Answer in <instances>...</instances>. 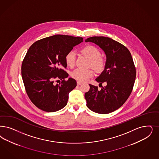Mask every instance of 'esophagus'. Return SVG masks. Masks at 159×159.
<instances>
[{
	"label": "esophagus",
	"instance_id": "34e87169",
	"mask_svg": "<svg viewBox=\"0 0 159 159\" xmlns=\"http://www.w3.org/2000/svg\"><path fill=\"white\" fill-rule=\"evenodd\" d=\"M83 83L80 82H79V81H77V85H81V84H82Z\"/></svg>",
	"mask_w": 159,
	"mask_h": 159
}]
</instances>
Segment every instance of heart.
I'll use <instances>...</instances> for the list:
<instances>
[{"label": "heart", "mask_w": 159, "mask_h": 159, "mask_svg": "<svg viewBox=\"0 0 159 159\" xmlns=\"http://www.w3.org/2000/svg\"><path fill=\"white\" fill-rule=\"evenodd\" d=\"M82 54L86 56L90 60L89 66H91L97 72H102L104 70L106 66V61L100 56L101 53L98 48L92 45H88L80 50ZM76 54L74 52H69L65 56L66 65L69 67H73L75 65ZM93 70L91 69L84 70L82 69H76L71 71V76L79 82H85L93 76Z\"/></svg>", "instance_id": "obj_1"}]
</instances>
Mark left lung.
<instances>
[{"label": "left lung", "instance_id": "1", "mask_svg": "<svg viewBox=\"0 0 159 159\" xmlns=\"http://www.w3.org/2000/svg\"><path fill=\"white\" fill-rule=\"evenodd\" d=\"M98 45L106 55L103 71L96 79L107 84L98 90L89 84L90 90L85 93L88 108L99 114H107L118 109L130 95L136 79V71L131 53L120 43L103 36H93L85 40Z\"/></svg>", "mask_w": 159, "mask_h": 159}]
</instances>
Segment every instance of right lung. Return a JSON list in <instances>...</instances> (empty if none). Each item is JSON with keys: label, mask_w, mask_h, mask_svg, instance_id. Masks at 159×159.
Listing matches in <instances>:
<instances>
[{"label": "right lung", "mask_w": 159, "mask_h": 159, "mask_svg": "<svg viewBox=\"0 0 159 159\" xmlns=\"http://www.w3.org/2000/svg\"><path fill=\"white\" fill-rule=\"evenodd\" d=\"M83 40L56 34L39 40L28 49L22 61V79L29 98L39 109L54 112L66 106L77 83L72 78L65 80L69 76L65 56Z\"/></svg>", "instance_id": "right-lung-1"}]
</instances>
